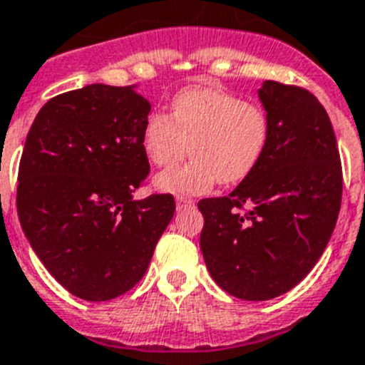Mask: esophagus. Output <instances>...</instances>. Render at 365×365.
I'll use <instances>...</instances> for the list:
<instances>
[{
  "mask_svg": "<svg viewBox=\"0 0 365 365\" xmlns=\"http://www.w3.org/2000/svg\"><path fill=\"white\" fill-rule=\"evenodd\" d=\"M194 201H192V199H186V197H177V201H175V207H177V210H186V208H192L194 207Z\"/></svg>",
  "mask_w": 365,
  "mask_h": 365,
  "instance_id": "obj_1",
  "label": "esophagus"
}]
</instances>
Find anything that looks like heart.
Here are the masks:
<instances>
[{"label":"heart","mask_w":365,"mask_h":365,"mask_svg":"<svg viewBox=\"0 0 365 365\" xmlns=\"http://www.w3.org/2000/svg\"><path fill=\"white\" fill-rule=\"evenodd\" d=\"M269 121L262 107L210 86L180 90L171 101V116L155 112L148 118L142 145L157 168L177 166L186 151L185 168L155 179L158 192L175 195L205 194L220 180L238 185L262 158Z\"/></svg>","instance_id":"b5f03b06"}]
</instances>
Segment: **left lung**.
Returning <instances> with one entry per match:
<instances>
[{
    "label": "left lung",
    "instance_id": "1",
    "mask_svg": "<svg viewBox=\"0 0 365 365\" xmlns=\"http://www.w3.org/2000/svg\"><path fill=\"white\" fill-rule=\"evenodd\" d=\"M258 99L269 121L262 158L227 197L197 205L208 273L244 301L299 284L325 251L341 205L338 144L322 103L277 81H264Z\"/></svg>",
    "mask_w": 365,
    "mask_h": 365
}]
</instances>
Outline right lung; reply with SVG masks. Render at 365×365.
Here are the masks:
<instances>
[{
  "instance_id": "1",
  "label": "right lung",
  "mask_w": 365,
  "mask_h": 365,
  "mask_svg": "<svg viewBox=\"0 0 365 365\" xmlns=\"http://www.w3.org/2000/svg\"><path fill=\"white\" fill-rule=\"evenodd\" d=\"M136 88L96 83L49 99L24 145V235L58 284L85 301L129 292L175 212L170 194L133 197L149 173L142 135L151 110Z\"/></svg>"
}]
</instances>
